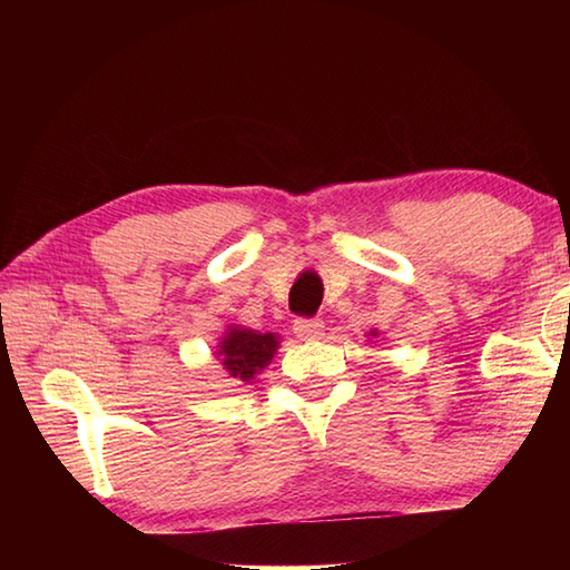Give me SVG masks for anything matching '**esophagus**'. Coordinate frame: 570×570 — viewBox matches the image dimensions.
<instances>
[{
	"label": "esophagus",
	"instance_id": "esophagus-1",
	"mask_svg": "<svg viewBox=\"0 0 570 570\" xmlns=\"http://www.w3.org/2000/svg\"><path fill=\"white\" fill-rule=\"evenodd\" d=\"M325 331L323 321L318 318H296L294 321V333L301 337V341H316Z\"/></svg>",
	"mask_w": 570,
	"mask_h": 570
}]
</instances>
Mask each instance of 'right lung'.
<instances>
[{
  "label": "right lung",
  "instance_id": "right-lung-1",
  "mask_svg": "<svg viewBox=\"0 0 570 570\" xmlns=\"http://www.w3.org/2000/svg\"><path fill=\"white\" fill-rule=\"evenodd\" d=\"M278 347L274 333H254L247 328H229V333L220 343L223 365L229 372V377L239 382L254 380L264 365H269Z\"/></svg>",
  "mask_w": 570,
  "mask_h": 570
}]
</instances>
